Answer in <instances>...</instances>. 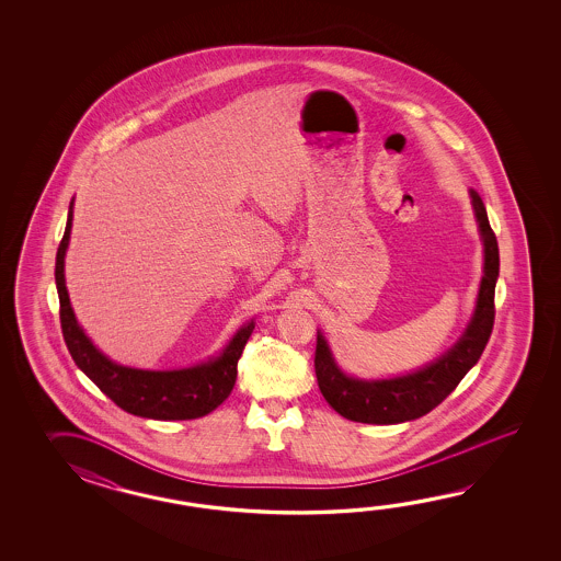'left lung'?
<instances>
[{
    "instance_id": "8db88e82",
    "label": "left lung",
    "mask_w": 561,
    "mask_h": 561,
    "mask_svg": "<svg viewBox=\"0 0 561 561\" xmlns=\"http://www.w3.org/2000/svg\"><path fill=\"white\" fill-rule=\"evenodd\" d=\"M469 194L479 222V234L483 240L485 261L476 310L467 324L466 333L461 334V339L445 355L433 360L431 365H425L423 369L379 381H365L345 375L334 363L324 336L317 334V381L322 397L339 415L370 425H393L423 417L454 391L466 377L467 370L481 357L495 321L493 300L495 283L500 276V249L495 232L489 227L485 204L476 191Z\"/></svg>"
}]
</instances>
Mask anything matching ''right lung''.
Segmentation results:
<instances>
[{
    "label": "right lung",
    "instance_id": "add662e5",
    "mask_svg": "<svg viewBox=\"0 0 561 561\" xmlns=\"http://www.w3.org/2000/svg\"><path fill=\"white\" fill-rule=\"evenodd\" d=\"M73 201L68 210L64 239L56 254V286L60 297V322L64 341L76 365L110 397L119 409L138 417L156 421H184L198 419L215 411L227 399L234 381L237 365L244 345L254 329V321L240 327L218 357L191 369L142 370L124 367L100 353L76 321L66 276L64 259L72 232Z\"/></svg>",
    "mask_w": 561,
    "mask_h": 561
}]
</instances>
